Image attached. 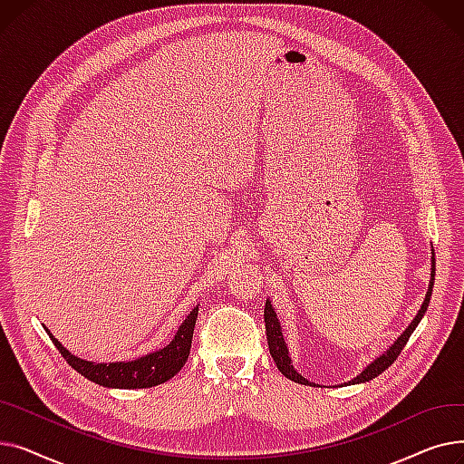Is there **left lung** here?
Instances as JSON below:
<instances>
[{"instance_id":"1","label":"left lung","mask_w":464,"mask_h":464,"mask_svg":"<svg viewBox=\"0 0 464 464\" xmlns=\"http://www.w3.org/2000/svg\"><path fill=\"white\" fill-rule=\"evenodd\" d=\"M430 261H432V263H430L429 291H427L425 301H423V304H421V308H420L416 318L411 320V324L408 325V329L395 340V344H393L392 348H389L385 353H382L378 359H374L367 369H364L357 378L350 380L348 383H362V382H369V380L380 376L387 367H392V364L395 362V359L399 357V353H401L402 348L406 346L408 338L411 336L413 331H416L418 324H420L421 318H423V314H425L427 308H429V301H430V295H432V285H434V252H432ZM263 315H265L266 343H269V352H271V355H273V359H275V362H276L278 371H280L285 378H289L291 382H297V383H303V385H315V383L308 382L304 376H301V374L294 369V362H291V357H289V352H287V346H285V340H284V334H282L280 322H278V318H276V312H275V308H273V304H271L269 299H266V303H265V314H263ZM348 383H344V385H348Z\"/></svg>"}]
</instances>
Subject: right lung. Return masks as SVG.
<instances>
[{
    "instance_id": "obj_1",
    "label": "right lung",
    "mask_w": 464,
    "mask_h": 464,
    "mask_svg": "<svg viewBox=\"0 0 464 464\" xmlns=\"http://www.w3.org/2000/svg\"><path fill=\"white\" fill-rule=\"evenodd\" d=\"M199 306H195L179 327L175 338L170 343L152 353H146L133 361H116V362H92L84 361L77 355L69 353L53 333L44 327V331L51 336L54 346L62 353V357L75 369L79 374L88 378L93 383H100L103 387L114 389H142V387H154L167 380L173 378L180 372L184 362L188 361L189 348H191V336L195 320H198Z\"/></svg>"
}]
</instances>
